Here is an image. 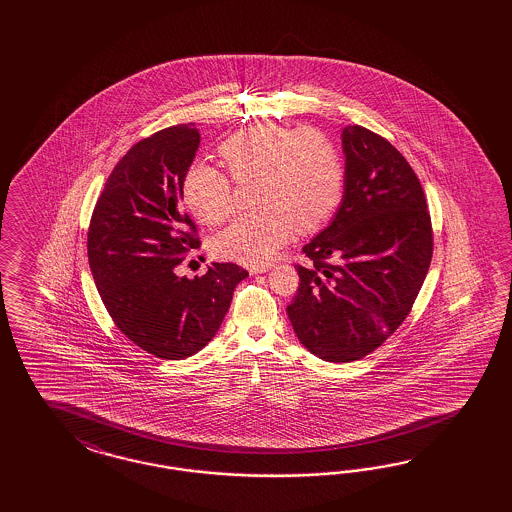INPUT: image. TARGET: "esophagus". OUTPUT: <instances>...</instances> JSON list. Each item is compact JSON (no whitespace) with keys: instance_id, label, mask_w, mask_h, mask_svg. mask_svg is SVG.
I'll use <instances>...</instances> for the list:
<instances>
[{"instance_id":"34e87169","label":"esophagus","mask_w":512,"mask_h":512,"mask_svg":"<svg viewBox=\"0 0 512 512\" xmlns=\"http://www.w3.org/2000/svg\"><path fill=\"white\" fill-rule=\"evenodd\" d=\"M272 268V264H263V266H253V268H249V272L251 274H263V272H268Z\"/></svg>"}]
</instances>
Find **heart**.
<instances>
[{
  "instance_id": "heart-1",
  "label": "heart",
  "mask_w": 512,
  "mask_h": 512,
  "mask_svg": "<svg viewBox=\"0 0 512 512\" xmlns=\"http://www.w3.org/2000/svg\"><path fill=\"white\" fill-rule=\"evenodd\" d=\"M234 182H259L257 214L242 217L214 240L217 257L268 263L293 233L325 225L343 193V163L334 144L313 129L253 125L221 144ZM212 165H193L184 178V201L204 225H221L236 210V187Z\"/></svg>"
}]
</instances>
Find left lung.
<instances>
[{
	"label": "left lung",
	"mask_w": 512,
	"mask_h": 512,
	"mask_svg": "<svg viewBox=\"0 0 512 512\" xmlns=\"http://www.w3.org/2000/svg\"><path fill=\"white\" fill-rule=\"evenodd\" d=\"M345 193L325 231L302 251L287 315L300 343L326 362L373 353L413 308L434 253L419 178L387 139L362 125L341 133Z\"/></svg>",
	"instance_id": "1"
}]
</instances>
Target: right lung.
Listing matches in <instances>:
<instances>
[{
	"instance_id": "add662e5",
	"label": "right lung",
	"mask_w": 512,
	"mask_h": 512,
	"mask_svg": "<svg viewBox=\"0 0 512 512\" xmlns=\"http://www.w3.org/2000/svg\"><path fill=\"white\" fill-rule=\"evenodd\" d=\"M199 142L195 124H178L131 146L110 172L88 229L93 281L114 325L163 360L201 351L248 278L234 263H212L193 279L174 272L201 246L180 204Z\"/></svg>"
}]
</instances>
